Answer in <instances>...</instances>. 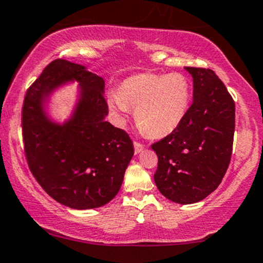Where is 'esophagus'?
Segmentation results:
<instances>
[{
    "instance_id": "esophagus-1",
    "label": "esophagus",
    "mask_w": 263,
    "mask_h": 263,
    "mask_svg": "<svg viewBox=\"0 0 263 263\" xmlns=\"http://www.w3.org/2000/svg\"><path fill=\"white\" fill-rule=\"evenodd\" d=\"M134 146H135V153H136V155H138V153H141L142 151H143V144L140 143V142L135 141Z\"/></svg>"
}]
</instances>
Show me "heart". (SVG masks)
<instances>
[{
	"label": "heart",
	"mask_w": 263,
	"mask_h": 263,
	"mask_svg": "<svg viewBox=\"0 0 263 263\" xmlns=\"http://www.w3.org/2000/svg\"><path fill=\"white\" fill-rule=\"evenodd\" d=\"M192 99L188 78L180 73L140 74L126 79L119 92L108 95V106L119 119L136 108V121L155 137L173 132L185 117Z\"/></svg>",
	"instance_id": "1"
}]
</instances>
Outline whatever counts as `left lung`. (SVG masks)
I'll list each match as a JSON object with an SVG mask.
<instances>
[{
	"mask_svg": "<svg viewBox=\"0 0 263 263\" xmlns=\"http://www.w3.org/2000/svg\"><path fill=\"white\" fill-rule=\"evenodd\" d=\"M193 104L172 134L152 144L158 157L155 183L178 204L203 200L221 183L232 153L235 102L211 69L186 66Z\"/></svg>",
	"mask_w": 263,
	"mask_h": 263,
	"instance_id": "obj_1",
	"label": "left lung"
}]
</instances>
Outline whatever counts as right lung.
<instances>
[{
    "label": "right lung",
    "mask_w": 263,
    "mask_h": 263,
    "mask_svg": "<svg viewBox=\"0 0 263 263\" xmlns=\"http://www.w3.org/2000/svg\"><path fill=\"white\" fill-rule=\"evenodd\" d=\"M73 80L81 86L73 115L63 125L50 122L44 102L57 87ZM104 89V79L84 65L55 59L28 87L23 101L29 170L48 195L73 209H93L112 200L134 156L128 135L105 121Z\"/></svg>",
    "instance_id": "right-lung-1"
}]
</instances>
